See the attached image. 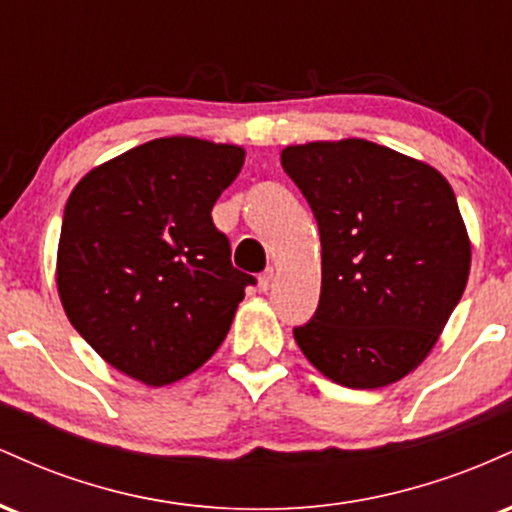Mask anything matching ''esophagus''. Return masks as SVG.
<instances>
[{
    "label": "esophagus",
    "mask_w": 512,
    "mask_h": 512,
    "mask_svg": "<svg viewBox=\"0 0 512 512\" xmlns=\"http://www.w3.org/2000/svg\"><path fill=\"white\" fill-rule=\"evenodd\" d=\"M272 281H274V267H267L260 274V279H257V286H260L262 293H267L269 289H272Z\"/></svg>",
    "instance_id": "esophagus-1"
}]
</instances>
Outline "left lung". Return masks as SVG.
<instances>
[{
    "label": "left lung",
    "instance_id": "left-lung-1",
    "mask_svg": "<svg viewBox=\"0 0 512 512\" xmlns=\"http://www.w3.org/2000/svg\"><path fill=\"white\" fill-rule=\"evenodd\" d=\"M281 166L322 243L317 313L293 337L332 383L375 390L424 363L460 303L472 243L445 175L368 139L293 144Z\"/></svg>",
    "mask_w": 512,
    "mask_h": 512
}]
</instances>
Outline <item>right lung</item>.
I'll use <instances>...</instances> for the list:
<instances>
[{
	"label": "right lung",
	"instance_id": "obj_1",
	"mask_svg": "<svg viewBox=\"0 0 512 512\" xmlns=\"http://www.w3.org/2000/svg\"><path fill=\"white\" fill-rule=\"evenodd\" d=\"M245 149L161 137L76 182L57 245V293L74 330L127 378L178 383L214 356L252 276L231 264L211 207Z\"/></svg>",
	"mask_w": 512,
	"mask_h": 512
}]
</instances>
